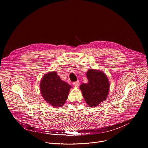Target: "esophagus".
<instances>
[{"mask_svg":"<svg viewBox=\"0 0 148 148\" xmlns=\"http://www.w3.org/2000/svg\"><path fill=\"white\" fill-rule=\"evenodd\" d=\"M73 85L76 86V87H78L79 85V81H75L73 82Z\"/></svg>","mask_w":148,"mask_h":148,"instance_id":"obj_1","label":"esophagus"}]
</instances>
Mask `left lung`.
I'll use <instances>...</instances> for the list:
<instances>
[{
    "instance_id": "8db88e82",
    "label": "left lung",
    "mask_w": 148,
    "mask_h": 148,
    "mask_svg": "<svg viewBox=\"0 0 148 148\" xmlns=\"http://www.w3.org/2000/svg\"><path fill=\"white\" fill-rule=\"evenodd\" d=\"M88 83L82 84L79 88L86 103L95 107L107 99L110 90L108 77L102 71L89 69L87 72Z\"/></svg>"
}]
</instances>
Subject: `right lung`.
Returning <instances> with one entry per match:
<instances>
[{"label":"right lung","instance_id":"add662e5","mask_svg":"<svg viewBox=\"0 0 148 148\" xmlns=\"http://www.w3.org/2000/svg\"><path fill=\"white\" fill-rule=\"evenodd\" d=\"M72 87L61 79L56 71L45 74L40 84L44 99L54 107H60L66 102Z\"/></svg>","mask_w":148,"mask_h":148}]
</instances>
